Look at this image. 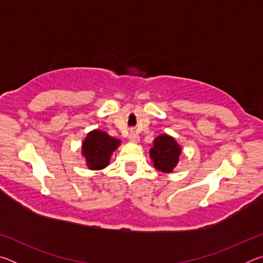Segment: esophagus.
<instances>
[{
    "mask_svg": "<svg viewBox=\"0 0 263 263\" xmlns=\"http://www.w3.org/2000/svg\"><path fill=\"white\" fill-rule=\"evenodd\" d=\"M128 140L131 142H138L139 141V136H138L135 131H132L130 135H128Z\"/></svg>",
    "mask_w": 263,
    "mask_h": 263,
    "instance_id": "34e87169",
    "label": "esophagus"
}]
</instances>
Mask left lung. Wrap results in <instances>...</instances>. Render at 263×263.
Listing matches in <instances>:
<instances>
[{"label":"left lung","mask_w":263,"mask_h":263,"mask_svg":"<svg viewBox=\"0 0 263 263\" xmlns=\"http://www.w3.org/2000/svg\"><path fill=\"white\" fill-rule=\"evenodd\" d=\"M181 152V146L174 137L160 135L153 140V146L149 149V158L157 171L168 174L179 163Z\"/></svg>","instance_id":"8db88e82"}]
</instances>
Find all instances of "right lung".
Masks as SVG:
<instances>
[{"mask_svg": "<svg viewBox=\"0 0 263 263\" xmlns=\"http://www.w3.org/2000/svg\"><path fill=\"white\" fill-rule=\"evenodd\" d=\"M121 140L101 130H92L82 142V157L91 171H101L110 163L111 155L121 145Z\"/></svg>", "mask_w": 263, "mask_h": 263, "instance_id": "right-lung-1", "label": "right lung"}]
</instances>
